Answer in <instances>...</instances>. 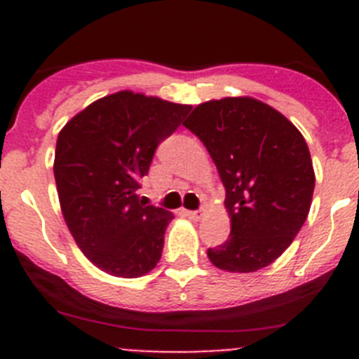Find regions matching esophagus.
<instances>
[{"mask_svg": "<svg viewBox=\"0 0 359 359\" xmlns=\"http://www.w3.org/2000/svg\"><path fill=\"white\" fill-rule=\"evenodd\" d=\"M185 215L189 219H192V221H199V219L203 217L201 212H198V210H185Z\"/></svg>", "mask_w": 359, "mask_h": 359, "instance_id": "obj_1", "label": "esophagus"}]
</instances>
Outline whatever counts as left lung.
Here are the masks:
<instances>
[{
    "instance_id": "left-lung-1",
    "label": "left lung",
    "mask_w": 359,
    "mask_h": 359,
    "mask_svg": "<svg viewBox=\"0 0 359 359\" xmlns=\"http://www.w3.org/2000/svg\"><path fill=\"white\" fill-rule=\"evenodd\" d=\"M185 128L210 152L226 189L230 237L208 248V259L231 273L266 268L286 252L309 214L315 170L302 133L252 97L199 104Z\"/></svg>"
}]
</instances>
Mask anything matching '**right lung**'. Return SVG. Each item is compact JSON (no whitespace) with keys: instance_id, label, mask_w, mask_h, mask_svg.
<instances>
[{"instance_id":"obj_1","label":"right lung","mask_w":359,"mask_h":359,"mask_svg":"<svg viewBox=\"0 0 359 359\" xmlns=\"http://www.w3.org/2000/svg\"><path fill=\"white\" fill-rule=\"evenodd\" d=\"M190 109L126 90L95 100L57 136L53 176L65 221L82 253L113 277H142L160 261L174 215L140 199V177Z\"/></svg>"}]
</instances>
